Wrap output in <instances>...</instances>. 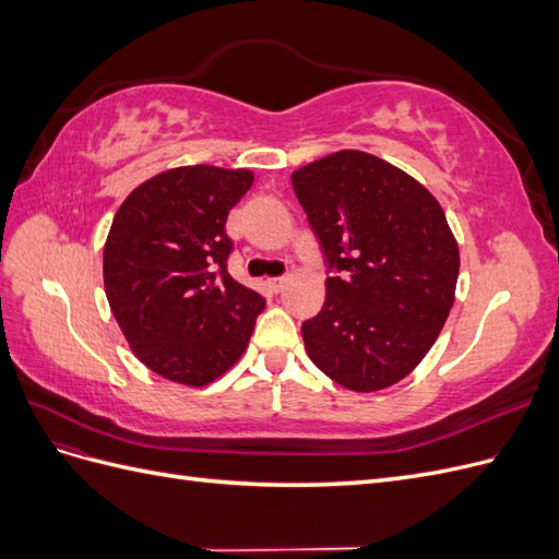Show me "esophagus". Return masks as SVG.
Wrapping results in <instances>:
<instances>
[{
    "mask_svg": "<svg viewBox=\"0 0 559 559\" xmlns=\"http://www.w3.org/2000/svg\"><path fill=\"white\" fill-rule=\"evenodd\" d=\"M265 286H267V289L273 292V294H280V292L284 289V286H286V277H273V280H267Z\"/></svg>",
    "mask_w": 559,
    "mask_h": 559,
    "instance_id": "obj_1",
    "label": "esophagus"
}]
</instances>
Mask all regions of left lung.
I'll return each mask as SVG.
<instances>
[{"mask_svg": "<svg viewBox=\"0 0 559 559\" xmlns=\"http://www.w3.org/2000/svg\"><path fill=\"white\" fill-rule=\"evenodd\" d=\"M331 267L321 312L302 321L312 364L359 394L401 382L441 333L460 247L445 212L401 167L343 148L292 173Z\"/></svg>", "mask_w": 559, "mask_h": 559, "instance_id": "8db88e82", "label": "left lung"}]
</instances>
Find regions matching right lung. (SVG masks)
Listing matches in <instances>:
<instances>
[{
    "instance_id": "right-lung-1",
    "label": "right lung",
    "mask_w": 559,
    "mask_h": 559,
    "mask_svg": "<svg viewBox=\"0 0 559 559\" xmlns=\"http://www.w3.org/2000/svg\"><path fill=\"white\" fill-rule=\"evenodd\" d=\"M253 173L183 165L140 183L105 242V294L118 329L146 368L205 386L238 364L265 300L235 282L228 212Z\"/></svg>"
}]
</instances>
